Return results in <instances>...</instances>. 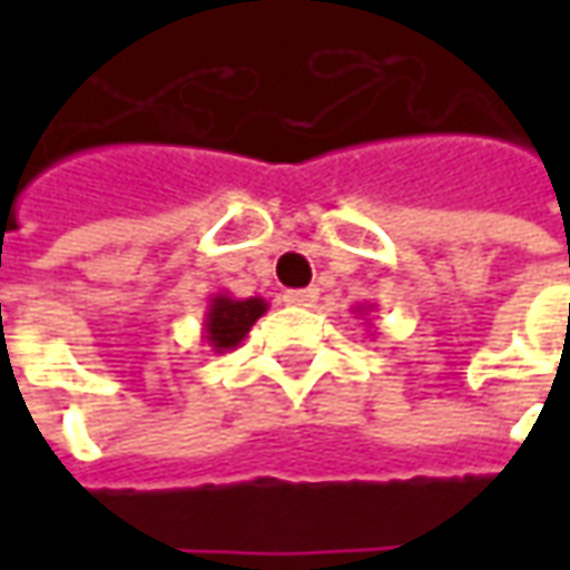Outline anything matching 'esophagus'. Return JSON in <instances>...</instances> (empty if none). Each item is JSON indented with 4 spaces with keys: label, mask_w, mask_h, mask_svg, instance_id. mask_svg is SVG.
Wrapping results in <instances>:
<instances>
[{
    "label": "esophagus",
    "mask_w": 570,
    "mask_h": 570,
    "mask_svg": "<svg viewBox=\"0 0 570 570\" xmlns=\"http://www.w3.org/2000/svg\"><path fill=\"white\" fill-rule=\"evenodd\" d=\"M284 302L289 308H311L317 302V289H289Z\"/></svg>",
    "instance_id": "esophagus-1"
}]
</instances>
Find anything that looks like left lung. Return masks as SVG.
Instances as JSON below:
<instances>
[{
    "label": "left lung",
    "mask_w": 570,
    "mask_h": 570,
    "mask_svg": "<svg viewBox=\"0 0 570 570\" xmlns=\"http://www.w3.org/2000/svg\"><path fill=\"white\" fill-rule=\"evenodd\" d=\"M363 311H366V314H370V311H372V305H360V308H357V314H363Z\"/></svg>",
    "instance_id": "left-lung-1"
}]
</instances>
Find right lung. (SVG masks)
Listing matches in <instances>:
<instances>
[{
  "mask_svg": "<svg viewBox=\"0 0 570 570\" xmlns=\"http://www.w3.org/2000/svg\"><path fill=\"white\" fill-rule=\"evenodd\" d=\"M265 311H268V302L262 296L235 298L228 293H216L204 314V342L210 345L213 354L235 351Z\"/></svg>",
  "mask_w": 570,
  "mask_h": 570,
  "instance_id": "1",
  "label": "right lung"
}]
</instances>
